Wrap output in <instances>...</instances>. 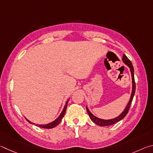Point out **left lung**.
Listing matches in <instances>:
<instances>
[{
  "label": "left lung",
  "mask_w": 153,
  "mask_h": 153,
  "mask_svg": "<svg viewBox=\"0 0 153 153\" xmlns=\"http://www.w3.org/2000/svg\"><path fill=\"white\" fill-rule=\"evenodd\" d=\"M122 62L126 64V65L129 67L130 71V72H131V76H132V92H131L130 100H129V101H128L127 105L126 106L124 110L123 111L122 113L119 115L118 116L115 117V118L110 119V120H103V119L99 118V117L94 116V115H93L91 113V112L89 110V109H88L87 106H86L87 111L88 113V115H89V116L90 117V119L92 120V122H94L95 124H96L97 125H99L100 126H111L112 124H116V123L120 121V120H122L123 118H124V117L127 115L128 111H129L131 103H132V101L134 95V93H135V90H136V84H135V81H134V67H133L132 62H131V61L127 58V56H126L125 54L123 55Z\"/></svg>",
  "instance_id": "left-lung-1"
}]
</instances>
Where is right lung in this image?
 <instances>
[{"instance_id":"add662e5","label":"right lung","mask_w":153,"mask_h":153,"mask_svg":"<svg viewBox=\"0 0 153 153\" xmlns=\"http://www.w3.org/2000/svg\"><path fill=\"white\" fill-rule=\"evenodd\" d=\"M68 101H69V99H68V100L66 101L65 105H64V108H63V109H62V111L61 114H60V115H59V116H58V117H57V118H56L55 120H53V122L49 123V124H35V123H33V122H30V121H29V120H28L27 119H26V120H27V121H28L29 123H30V124H34V125L40 127V128H48V129H49V128H54V127H56V126H57V125H58L59 124H60V122H61L62 119L63 118V117H64V114H65V112H66V111L67 105H68Z\"/></svg>"}]
</instances>
